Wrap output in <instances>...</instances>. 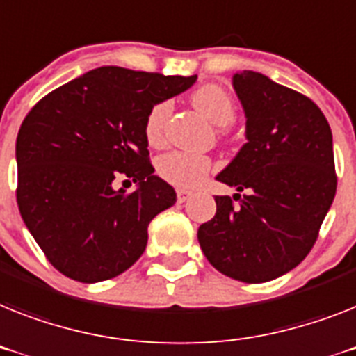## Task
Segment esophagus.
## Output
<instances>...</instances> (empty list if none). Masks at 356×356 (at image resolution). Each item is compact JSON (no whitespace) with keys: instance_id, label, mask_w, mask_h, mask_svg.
I'll return each mask as SVG.
<instances>
[{"instance_id":"34e87169","label":"esophagus","mask_w":356,"mask_h":356,"mask_svg":"<svg viewBox=\"0 0 356 356\" xmlns=\"http://www.w3.org/2000/svg\"><path fill=\"white\" fill-rule=\"evenodd\" d=\"M190 197H192V192H190V190H177V201L181 202V204L186 202Z\"/></svg>"}]
</instances>
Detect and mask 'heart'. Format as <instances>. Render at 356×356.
Wrapping results in <instances>:
<instances>
[{
  "label": "heart",
  "mask_w": 356,
  "mask_h": 356,
  "mask_svg": "<svg viewBox=\"0 0 356 356\" xmlns=\"http://www.w3.org/2000/svg\"><path fill=\"white\" fill-rule=\"evenodd\" d=\"M192 103L206 119L224 128L235 119V103L228 92L219 85H202L192 94ZM172 113L170 101H157L145 119V136L150 145H161L166 132V122ZM213 170V163L206 155L188 152H168L157 159V173L164 181L179 188H195Z\"/></svg>",
  "instance_id": "heart-1"
}]
</instances>
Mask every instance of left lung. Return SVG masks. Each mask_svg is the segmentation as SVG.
Listing matches in <instances>:
<instances>
[{"instance_id":"8db88e82","label":"left lung","mask_w":356,"mask_h":356,"mask_svg":"<svg viewBox=\"0 0 356 356\" xmlns=\"http://www.w3.org/2000/svg\"><path fill=\"white\" fill-rule=\"evenodd\" d=\"M234 88L248 143L217 181L238 193L215 197V217L197 237L220 273L268 282L300 264L318 237L337 192L333 137L322 110L300 92L252 70L235 74Z\"/></svg>"}]
</instances>
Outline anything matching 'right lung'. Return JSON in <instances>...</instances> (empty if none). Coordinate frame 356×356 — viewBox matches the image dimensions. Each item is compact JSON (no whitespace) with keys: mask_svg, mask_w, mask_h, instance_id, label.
I'll list each match as a JSON object with an SVG mask.
<instances>
[{"mask_svg":"<svg viewBox=\"0 0 356 356\" xmlns=\"http://www.w3.org/2000/svg\"><path fill=\"white\" fill-rule=\"evenodd\" d=\"M195 79L101 67L26 113L16 141L17 206L44 257L68 279L108 280L143 255L150 220L177 199L154 175L146 113ZM119 175L138 190L113 191Z\"/></svg>","mask_w":356,"mask_h":356,"instance_id":"right-lung-1","label":"right lung"}]
</instances>
